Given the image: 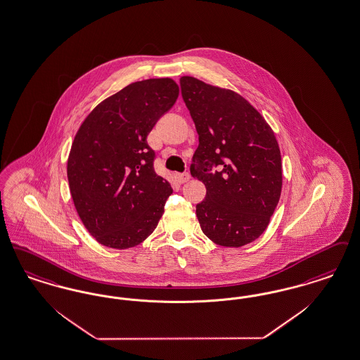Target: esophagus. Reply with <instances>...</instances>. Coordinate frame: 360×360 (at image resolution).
I'll list each match as a JSON object with an SVG mask.
<instances>
[{
  "mask_svg": "<svg viewBox=\"0 0 360 360\" xmlns=\"http://www.w3.org/2000/svg\"><path fill=\"white\" fill-rule=\"evenodd\" d=\"M175 179L178 184H186L190 181V174H178L175 175Z\"/></svg>",
  "mask_w": 360,
  "mask_h": 360,
  "instance_id": "obj_1",
  "label": "esophagus"
}]
</instances>
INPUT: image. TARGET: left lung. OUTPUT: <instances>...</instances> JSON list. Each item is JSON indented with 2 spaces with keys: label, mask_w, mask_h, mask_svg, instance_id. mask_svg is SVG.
Returning <instances> with one entry per match:
<instances>
[{
  "label": "left lung",
  "mask_w": 360,
  "mask_h": 360,
  "mask_svg": "<svg viewBox=\"0 0 360 360\" xmlns=\"http://www.w3.org/2000/svg\"><path fill=\"white\" fill-rule=\"evenodd\" d=\"M181 89L200 136L190 173L206 187V198L195 207L202 231L221 246L250 244L268 228L281 195L274 129L231 89L193 76L181 77ZM213 165L219 172L210 174Z\"/></svg>",
  "instance_id": "left-lung-1"
}]
</instances>
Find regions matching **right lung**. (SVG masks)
<instances>
[{"instance_id": "right-lung-1", "label": "right lung", "mask_w": 360, "mask_h": 360, "mask_svg": "<svg viewBox=\"0 0 360 360\" xmlns=\"http://www.w3.org/2000/svg\"><path fill=\"white\" fill-rule=\"evenodd\" d=\"M179 95L170 77L131 83L99 103L73 138L67 176L75 209L99 244L143 243L173 188L154 172L147 135Z\"/></svg>"}]
</instances>
